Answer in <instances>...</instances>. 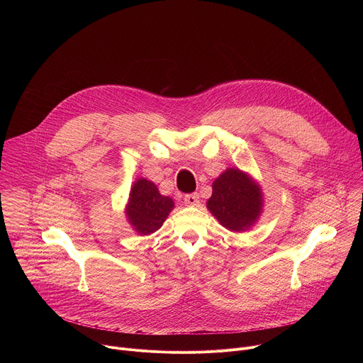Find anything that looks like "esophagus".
Wrapping results in <instances>:
<instances>
[{"mask_svg": "<svg viewBox=\"0 0 363 363\" xmlns=\"http://www.w3.org/2000/svg\"><path fill=\"white\" fill-rule=\"evenodd\" d=\"M184 202L189 206H196L199 203V195L198 194H188L184 196Z\"/></svg>", "mask_w": 363, "mask_h": 363, "instance_id": "1", "label": "esophagus"}]
</instances>
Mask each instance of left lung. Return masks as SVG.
Listing matches in <instances>:
<instances>
[{
  "instance_id": "left-lung-1",
  "label": "left lung",
  "mask_w": 363,
  "mask_h": 363,
  "mask_svg": "<svg viewBox=\"0 0 363 363\" xmlns=\"http://www.w3.org/2000/svg\"><path fill=\"white\" fill-rule=\"evenodd\" d=\"M264 206L263 189L250 174L227 168L213 182V195L206 208L233 233L250 230L260 218Z\"/></svg>"
}]
</instances>
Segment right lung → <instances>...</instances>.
Masks as SVG:
<instances>
[{
  "label": "right lung",
  "instance_id": "add662e5",
  "mask_svg": "<svg viewBox=\"0 0 363 363\" xmlns=\"http://www.w3.org/2000/svg\"><path fill=\"white\" fill-rule=\"evenodd\" d=\"M174 206V199L162 195L152 181L138 178L130 186L125 214L133 231L150 235L162 227Z\"/></svg>",
  "mask_w": 363,
  "mask_h": 363
}]
</instances>
